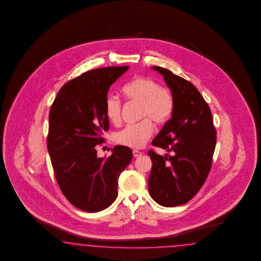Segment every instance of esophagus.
<instances>
[{"label": "esophagus", "instance_id": "1", "mask_svg": "<svg viewBox=\"0 0 261 261\" xmlns=\"http://www.w3.org/2000/svg\"><path fill=\"white\" fill-rule=\"evenodd\" d=\"M133 155H134L135 158H139L142 155V152L139 150H133Z\"/></svg>", "mask_w": 261, "mask_h": 261}]
</instances>
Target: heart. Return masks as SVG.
I'll return each instance as SVG.
<instances>
[{
    "mask_svg": "<svg viewBox=\"0 0 261 261\" xmlns=\"http://www.w3.org/2000/svg\"><path fill=\"white\" fill-rule=\"evenodd\" d=\"M128 101L141 103L138 123L128 124L114 135L116 143L139 149L149 140L153 133L150 118L157 125H164L170 119L174 111V97L168 88L147 76H135L121 88ZM104 113L112 123L118 124L121 119V102L117 96L108 95L104 100Z\"/></svg>",
    "mask_w": 261,
    "mask_h": 261,
    "instance_id": "obj_1",
    "label": "heart"
}]
</instances>
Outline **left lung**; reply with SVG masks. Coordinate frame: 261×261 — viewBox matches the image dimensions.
Wrapping results in <instances>:
<instances>
[{
    "instance_id": "obj_1",
    "label": "left lung",
    "mask_w": 261,
    "mask_h": 261,
    "mask_svg": "<svg viewBox=\"0 0 261 261\" xmlns=\"http://www.w3.org/2000/svg\"><path fill=\"white\" fill-rule=\"evenodd\" d=\"M174 97V111L152 145L172 152L163 157L148 151L152 169L148 179L151 197L164 206L188 203L205 182L213 165L216 129L212 111L191 82L162 67Z\"/></svg>"
}]
</instances>
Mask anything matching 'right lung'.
Segmentation results:
<instances>
[{
    "instance_id": "right-lung-1",
    "label": "right lung",
    "mask_w": 261,
    "mask_h": 261,
    "mask_svg": "<svg viewBox=\"0 0 261 261\" xmlns=\"http://www.w3.org/2000/svg\"><path fill=\"white\" fill-rule=\"evenodd\" d=\"M128 66L83 72L61 88L48 116L47 145L64 196L87 213L107 208L118 197V180L133 158L130 148L117 145L108 158H97L109 119L104 100L111 85Z\"/></svg>"
}]
</instances>
